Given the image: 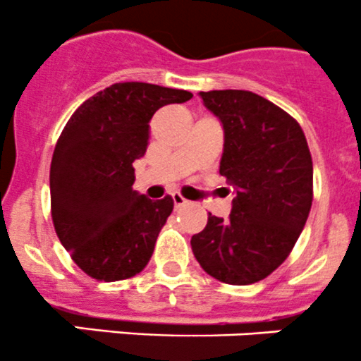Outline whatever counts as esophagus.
<instances>
[{"label":"esophagus","mask_w":361,"mask_h":361,"mask_svg":"<svg viewBox=\"0 0 361 361\" xmlns=\"http://www.w3.org/2000/svg\"><path fill=\"white\" fill-rule=\"evenodd\" d=\"M171 197H173V202H174V207H181V206H185V204H187V199L183 197V195L181 194H178V192H174L173 195H171Z\"/></svg>","instance_id":"34e87169"}]
</instances>
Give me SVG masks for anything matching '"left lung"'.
Listing matches in <instances>:
<instances>
[{"instance_id": "1", "label": "left lung", "mask_w": 361, "mask_h": 361, "mask_svg": "<svg viewBox=\"0 0 361 361\" xmlns=\"http://www.w3.org/2000/svg\"><path fill=\"white\" fill-rule=\"evenodd\" d=\"M224 126L220 174L234 188L228 220L209 213L192 235L201 267L227 285L267 278L293 250L312 204V159L297 120L250 90L201 92Z\"/></svg>"}]
</instances>
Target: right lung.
<instances>
[{
  "instance_id": "right-lung-1",
  "label": "right lung",
  "mask_w": 361,
  "mask_h": 361,
  "mask_svg": "<svg viewBox=\"0 0 361 361\" xmlns=\"http://www.w3.org/2000/svg\"><path fill=\"white\" fill-rule=\"evenodd\" d=\"M190 97L154 83H113L89 97L61 133L50 164L52 221L90 278L120 281L147 267L174 202L133 190V162L147 152L154 113Z\"/></svg>"
}]
</instances>
